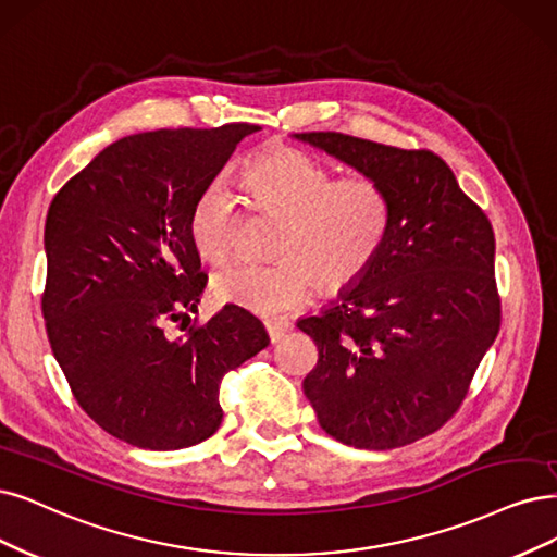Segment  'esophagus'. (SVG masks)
Instances as JSON below:
<instances>
[{
  "mask_svg": "<svg viewBox=\"0 0 557 557\" xmlns=\"http://www.w3.org/2000/svg\"><path fill=\"white\" fill-rule=\"evenodd\" d=\"M265 331L271 342H280L284 335H289L294 331V323L286 319H273V321H265Z\"/></svg>",
  "mask_w": 557,
  "mask_h": 557,
  "instance_id": "1",
  "label": "esophagus"
}]
</instances>
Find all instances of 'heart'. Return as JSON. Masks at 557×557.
Segmentation results:
<instances>
[{
	"mask_svg": "<svg viewBox=\"0 0 557 557\" xmlns=\"http://www.w3.org/2000/svg\"><path fill=\"white\" fill-rule=\"evenodd\" d=\"M247 188L261 209L284 218L277 263L236 261L213 275L218 300L273 317L307 305L317 284L339 292L356 284L381 255L389 232V199L374 176L333 178L298 149L268 151L247 170ZM236 199L211 183L193 203L190 238L209 261L234 247Z\"/></svg>",
	"mask_w": 557,
	"mask_h": 557,
	"instance_id": "b5f03b06",
	"label": "heart"
}]
</instances>
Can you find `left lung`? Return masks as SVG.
Here are the masks:
<instances>
[{
	"label": "left lung",
	"instance_id": "left-lung-1",
	"mask_svg": "<svg viewBox=\"0 0 557 557\" xmlns=\"http://www.w3.org/2000/svg\"><path fill=\"white\" fill-rule=\"evenodd\" d=\"M292 137L374 176L389 199L372 268L298 321L319 348L302 393L344 445L416 443L457 413L500 331L491 222L436 153L342 133Z\"/></svg>",
	"mask_w": 557,
	"mask_h": 557
}]
</instances>
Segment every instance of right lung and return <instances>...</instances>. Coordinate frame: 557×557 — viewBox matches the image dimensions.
I'll return each instance as SVG.
<instances>
[{
    "instance_id": "right-lung-1",
    "label": "right lung",
    "mask_w": 557,
    "mask_h": 557,
    "mask_svg": "<svg viewBox=\"0 0 557 557\" xmlns=\"http://www.w3.org/2000/svg\"><path fill=\"white\" fill-rule=\"evenodd\" d=\"M257 131L226 123L116 139L50 203L48 339L77 404L119 441L164 451L213 436L222 376L271 342L236 305L185 335L164 331L190 321L206 286L193 203Z\"/></svg>"
}]
</instances>
